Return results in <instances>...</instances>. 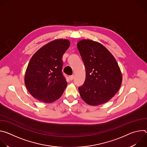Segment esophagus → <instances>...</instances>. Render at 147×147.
<instances>
[{
    "label": "esophagus",
    "instance_id": "obj_1",
    "mask_svg": "<svg viewBox=\"0 0 147 147\" xmlns=\"http://www.w3.org/2000/svg\"><path fill=\"white\" fill-rule=\"evenodd\" d=\"M74 75H71V76H69V78H70V80H73L74 79Z\"/></svg>",
    "mask_w": 147,
    "mask_h": 147
}]
</instances>
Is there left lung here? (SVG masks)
I'll list each match as a JSON object with an SVG mask.
<instances>
[{
    "instance_id": "8db88e82",
    "label": "left lung",
    "mask_w": 147,
    "mask_h": 147,
    "mask_svg": "<svg viewBox=\"0 0 147 147\" xmlns=\"http://www.w3.org/2000/svg\"><path fill=\"white\" fill-rule=\"evenodd\" d=\"M86 68V80L78 87L81 98L90 105L109 100L119 91L122 76L111 53L101 44L89 39L77 43Z\"/></svg>"
}]
</instances>
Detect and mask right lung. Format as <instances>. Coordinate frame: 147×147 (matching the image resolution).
Instances as JSON below:
<instances>
[{
  "instance_id": "right-lung-1",
  "label": "right lung",
  "mask_w": 147,
  "mask_h": 147,
  "mask_svg": "<svg viewBox=\"0 0 147 147\" xmlns=\"http://www.w3.org/2000/svg\"><path fill=\"white\" fill-rule=\"evenodd\" d=\"M67 39H56L40 48L28 65L24 81L36 99L51 103L63 93L67 82L62 73V57L70 46Z\"/></svg>"
}]
</instances>
